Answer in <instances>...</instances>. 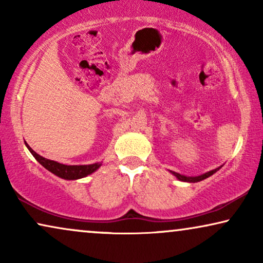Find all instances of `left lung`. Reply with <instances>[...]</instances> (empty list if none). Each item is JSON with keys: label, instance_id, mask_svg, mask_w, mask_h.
<instances>
[{"label": "left lung", "instance_id": "obj_1", "mask_svg": "<svg viewBox=\"0 0 263 263\" xmlns=\"http://www.w3.org/2000/svg\"><path fill=\"white\" fill-rule=\"evenodd\" d=\"M219 168H221V166L220 167H217V168H214V170H212V171H208V172H206V174H203V175H200V176H195V177H188V176H183V175H179V174H177V172H174V171H171V174L174 175V176H176V177H177L179 181H182V182H189V183H195V182H200V181H202V179H206V178H208L210 177V176H212L213 174H215V172H217Z\"/></svg>", "mask_w": 263, "mask_h": 263}]
</instances>
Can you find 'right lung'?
<instances>
[{"label": "right lung", "mask_w": 263, "mask_h": 263, "mask_svg": "<svg viewBox=\"0 0 263 263\" xmlns=\"http://www.w3.org/2000/svg\"><path fill=\"white\" fill-rule=\"evenodd\" d=\"M25 145L28 148V151L32 153L37 161L41 165H43L46 170H49L50 172H52L53 175L59 176V177L63 178V179H79L82 177H86V176L93 174V172L98 170L100 167L102 163H95V164H89V165H64V164H60L55 160H50L46 159V158L39 156L38 153H35L33 149L31 148L30 146L27 145V142L25 141Z\"/></svg>", "instance_id": "1"}]
</instances>
